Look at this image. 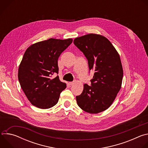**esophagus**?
<instances>
[{
    "mask_svg": "<svg viewBox=\"0 0 148 148\" xmlns=\"http://www.w3.org/2000/svg\"><path fill=\"white\" fill-rule=\"evenodd\" d=\"M75 84V81H73V82H69V85L70 86H73V84Z\"/></svg>",
    "mask_w": 148,
    "mask_h": 148,
    "instance_id": "34e87169",
    "label": "esophagus"
}]
</instances>
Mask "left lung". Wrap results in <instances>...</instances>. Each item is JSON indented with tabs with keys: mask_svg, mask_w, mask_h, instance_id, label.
<instances>
[{
	"mask_svg": "<svg viewBox=\"0 0 148 148\" xmlns=\"http://www.w3.org/2000/svg\"><path fill=\"white\" fill-rule=\"evenodd\" d=\"M74 44L88 60L90 70L94 72L92 86L85 84L77 102L83 111L98 114L107 110L119 91L123 69L119 55L110 40L97 34H88L74 40Z\"/></svg>",
	"mask_w": 148,
	"mask_h": 148,
	"instance_id": "obj_1",
	"label": "left lung"
}]
</instances>
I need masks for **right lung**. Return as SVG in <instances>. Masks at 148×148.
<instances>
[{
	"label": "right lung",
	"instance_id": "right-lung-1",
	"mask_svg": "<svg viewBox=\"0 0 148 148\" xmlns=\"http://www.w3.org/2000/svg\"><path fill=\"white\" fill-rule=\"evenodd\" d=\"M73 42L49 38L29 47L21 61L18 79L20 86L31 103L41 109L53 107L58 102L60 93L66 84L60 81L58 74V59Z\"/></svg>",
	"mask_w": 148,
	"mask_h": 148
}]
</instances>
